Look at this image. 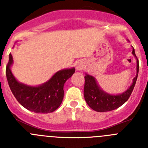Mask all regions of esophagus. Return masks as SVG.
<instances>
[{
    "label": "esophagus",
    "instance_id": "obj_1",
    "mask_svg": "<svg viewBox=\"0 0 148 148\" xmlns=\"http://www.w3.org/2000/svg\"><path fill=\"white\" fill-rule=\"evenodd\" d=\"M84 67V65L82 64V63H78L75 65V69H76L77 71H79V70H82Z\"/></svg>",
    "mask_w": 148,
    "mask_h": 148
}]
</instances>
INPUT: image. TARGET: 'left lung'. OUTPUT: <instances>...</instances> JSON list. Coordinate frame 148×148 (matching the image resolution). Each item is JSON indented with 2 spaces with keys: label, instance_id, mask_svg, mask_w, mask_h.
I'll use <instances>...</instances> for the list:
<instances>
[{
  "label": "left lung",
  "instance_id": "8db88e82",
  "mask_svg": "<svg viewBox=\"0 0 148 148\" xmlns=\"http://www.w3.org/2000/svg\"><path fill=\"white\" fill-rule=\"evenodd\" d=\"M132 54L135 56L136 59V75L133 79L131 85L122 93L113 95L106 92L99 87L95 77L86 73V75L84 76L85 83L84 88V95L87 104L93 110L101 113L113 110L125 104L130 98V95H131L133 88L135 87L139 68L138 60L136 58L133 48Z\"/></svg>",
  "mask_w": 148,
  "mask_h": 148
}]
</instances>
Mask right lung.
Instances as JSON below:
<instances>
[{
  "mask_svg": "<svg viewBox=\"0 0 148 148\" xmlns=\"http://www.w3.org/2000/svg\"><path fill=\"white\" fill-rule=\"evenodd\" d=\"M13 58L11 53L6 67V75L12 92L23 108L35 113H49L58 108L64 99V86L75 70L74 67L56 72L50 79L38 86L21 83L12 73Z\"/></svg>",
  "mask_w": 148,
  "mask_h": 148,
  "instance_id": "1",
  "label": "right lung"
}]
</instances>
